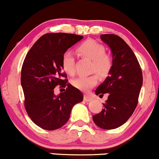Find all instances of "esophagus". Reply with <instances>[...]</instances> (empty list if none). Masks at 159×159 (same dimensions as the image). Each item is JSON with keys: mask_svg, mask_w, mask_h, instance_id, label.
<instances>
[{"mask_svg": "<svg viewBox=\"0 0 159 159\" xmlns=\"http://www.w3.org/2000/svg\"><path fill=\"white\" fill-rule=\"evenodd\" d=\"M84 100L85 101H87V102H89V101H91L92 100H93V98L88 95H84Z\"/></svg>", "mask_w": 159, "mask_h": 159, "instance_id": "esophagus-1", "label": "esophagus"}]
</instances>
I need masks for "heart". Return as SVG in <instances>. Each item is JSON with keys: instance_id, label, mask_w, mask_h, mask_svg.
Returning <instances> with one entry per match:
<instances>
[{"instance_id": "obj_1", "label": "heart", "mask_w": 159, "mask_h": 159, "mask_svg": "<svg viewBox=\"0 0 159 159\" xmlns=\"http://www.w3.org/2000/svg\"><path fill=\"white\" fill-rule=\"evenodd\" d=\"M77 52L83 58L92 60L91 72H96L89 76H80L72 80L73 87L87 92L97 84L98 75L106 77L112 68V58L107 53L104 46L95 40H87L81 43L77 48ZM62 66L64 71L70 75H73L75 72V61L70 51L65 52L62 57Z\"/></svg>"}]
</instances>
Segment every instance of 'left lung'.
Here are the masks:
<instances>
[{
  "label": "left lung",
  "mask_w": 159,
  "mask_h": 159,
  "mask_svg": "<svg viewBox=\"0 0 159 159\" xmlns=\"http://www.w3.org/2000/svg\"><path fill=\"white\" fill-rule=\"evenodd\" d=\"M100 38L110 47L113 64L110 75L95 90L97 95L107 93L108 98L93 119L100 128L112 129L123 125L136 108L143 76L137 58L121 37L105 34Z\"/></svg>",
  "instance_id": "8db88e82"
}]
</instances>
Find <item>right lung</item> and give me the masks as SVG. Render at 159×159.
I'll return each mask as SVG.
<instances>
[{
    "label": "right lung",
    "instance_id": "add662e5",
    "mask_svg": "<svg viewBox=\"0 0 159 159\" xmlns=\"http://www.w3.org/2000/svg\"><path fill=\"white\" fill-rule=\"evenodd\" d=\"M83 38L64 32L45 34L24 59L20 76L24 107L32 121L42 129L54 130L64 126L74 105L83 101L81 92L67 83L62 66L65 52ZM58 85L67 89L56 97L54 89Z\"/></svg>",
    "mask_w": 159,
    "mask_h": 159
}]
</instances>
